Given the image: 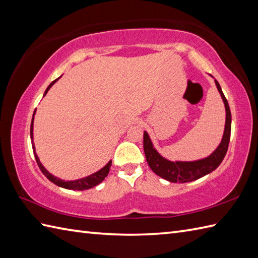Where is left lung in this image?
I'll return each instance as SVG.
<instances>
[{"label": "left lung", "instance_id": "8db88e82", "mask_svg": "<svg viewBox=\"0 0 258 258\" xmlns=\"http://www.w3.org/2000/svg\"><path fill=\"white\" fill-rule=\"evenodd\" d=\"M215 84L218 92L222 96V100L225 105L226 119H225V128L220 145L216 147L211 155L205 158H201L197 161H175L172 162L163 157L158 153L149 134L144 132V152L146 156V161L151 169L158 176L168 180L171 183H187L191 180H196L205 175L212 173L213 171L220 166V164L226 155V152L229 144V138H231V127H232V115L231 109L228 106V102L226 97L224 96L221 85L215 80Z\"/></svg>", "mask_w": 258, "mask_h": 258}]
</instances>
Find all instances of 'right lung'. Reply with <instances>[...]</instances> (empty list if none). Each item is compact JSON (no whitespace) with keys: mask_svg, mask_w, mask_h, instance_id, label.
<instances>
[{"mask_svg":"<svg viewBox=\"0 0 258 258\" xmlns=\"http://www.w3.org/2000/svg\"><path fill=\"white\" fill-rule=\"evenodd\" d=\"M61 78V76H59ZM58 78V79H59ZM54 80L52 83L47 86V89L45 90L44 92V95H46V93L48 92V90L51 89V87L54 85V83L58 80ZM36 111V109H35ZM35 111L34 113H33V117H32V122H31V140H32V147H33V152H34V156H35V160H36V163L38 167H40V169L42 171V173L45 175V176L51 180L52 183H54L55 185L59 186V187H63V188H67V189H73V190H84V189H90L92 187H94V186L98 185L101 182H103L104 178H105L107 176V174L109 172V168H111L112 166V161H109L105 166H104L103 168H101L100 171H97L95 173H93L91 175H89V176L86 177H83V178H80V179H75V180H63L61 178H57L55 176H53V175L46 171V168L42 165V163L40 162V158L37 157L36 153H35V145L34 143H33V123H34V115H35Z\"/></svg>","mask_w":258,"mask_h":258,"instance_id":"1","label":"right lung"}]
</instances>
